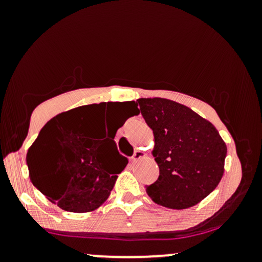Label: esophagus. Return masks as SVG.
I'll return each instance as SVG.
<instances>
[{
	"label": "esophagus",
	"mask_w": 262,
	"mask_h": 262,
	"mask_svg": "<svg viewBox=\"0 0 262 262\" xmlns=\"http://www.w3.org/2000/svg\"><path fill=\"white\" fill-rule=\"evenodd\" d=\"M146 156V154L144 151H141V150H137V151L134 152V155L132 156L130 160L133 162H137L138 160H140V159H144Z\"/></svg>",
	"instance_id": "obj_1"
}]
</instances>
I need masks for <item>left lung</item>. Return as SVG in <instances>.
I'll list each match as a JSON object with an SVG mask.
<instances>
[{
	"label": "left lung",
	"instance_id": "left-lung-1",
	"mask_svg": "<svg viewBox=\"0 0 262 262\" xmlns=\"http://www.w3.org/2000/svg\"><path fill=\"white\" fill-rule=\"evenodd\" d=\"M154 133L151 154L160 175L146 193L160 206L186 209L204 200L221 182L227 145L217 128L194 111L167 98L137 101Z\"/></svg>",
	"mask_w": 262,
	"mask_h": 262
}]
</instances>
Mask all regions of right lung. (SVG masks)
Instances as JSON below:
<instances>
[{"label":"right lung","instance_id":"add662e5","mask_svg":"<svg viewBox=\"0 0 262 262\" xmlns=\"http://www.w3.org/2000/svg\"><path fill=\"white\" fill-rule=\"evenodd\" d=\"M110 104L113 103L86 104L59 113L44 125L28 149L32 183L61 209L74 213L97 209L110 197L117 175L127 166V158L119 155L114 137L139 110L134 101L114 103L127 118L123 123L113 118L107 137L100 138Z\"/></svg>","mask_w":262,"mask_h":262}]
</instances>
